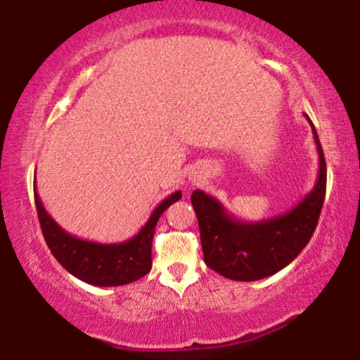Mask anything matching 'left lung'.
<instances>
[{
	"label": "left lung",
	"mask_w": 360,
	"mask_h": 360,
	"mask_svg": "<svg viewBox=\"0 0 360 360\" xmlns=\"http://www.w3.org/2000/svg\"><path fill=\"white\" fill-rule=\"evenodd\" d=\"M319 154V172L313 191L283 214L245 222L229 214L224 205L203 191H193L192 206L198 219L205 264L233 281H257L288 266L314 233L326 198V158L311 119Z\"/></svg>",
	"instance_id": "8db88e82"
}]
</instances>
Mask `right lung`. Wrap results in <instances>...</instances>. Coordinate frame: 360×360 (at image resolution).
I'll return each instance as SVG.
<instances>
[{"label":"right lung","mask_w":360,"mask_h":360,"mask_svg":"<svg viewBox=\"0 0 360 360\" xmlns=\"http://www.w3.org/2000/svg\"><path fill=\"white\" fill-rule=\"evenodd\" d=\"M181 197L182 193L178 191L162 200L160 205H157V208L152 211L149 221L133 238L108 245V243L81 240L60 227L46 211L36 192L34 182V203L41 230L53 257L72 276L98 288L124 285L148 275L152 268L150 251L155 225L168 206L178 202Z\"/></svg>","instance_id":"obj_1"}]
</instances>
